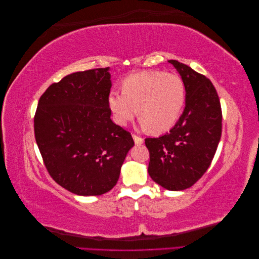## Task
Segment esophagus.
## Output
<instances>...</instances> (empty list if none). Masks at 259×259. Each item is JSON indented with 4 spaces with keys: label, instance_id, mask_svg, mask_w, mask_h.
<instances>
[{
    "label": "esophagus",
    "instance_id": "1",
    "mask_svg": "<svg viewBox=\"0 0 259 259\" xmlns=\"http://www.w3.org/2000/svg\"><path fill=\"white\" fill-rule=\"evenodd\" d=\"M133 139H134V142L136 145H143L144 144V138L139 137L137 135H133Z\"/></svg>",
    "mask_w": 259,
    "mask_h": 259
}]
</instances>
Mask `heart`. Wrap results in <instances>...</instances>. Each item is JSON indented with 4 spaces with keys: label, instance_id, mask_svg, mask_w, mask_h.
<instances>
[{
    "label": "heart",
    "instance_id": "1",
    "mask_svg": "<svg viewBox=\"0 0 259 259\" xmlns=\"http://www.w3.org/2000/svg\"><path fill=\"white\" fill-rule=\"evenodd\" d=\"M185 84L175 73L156 70L132 74L122 85V94L111 92L108 105L116 124L125 126L142 117V126L154 133L171 128L183 112Z\"/></svg>",
    "mask_w": 259,
    "mask_h": 259
}]
</instances>
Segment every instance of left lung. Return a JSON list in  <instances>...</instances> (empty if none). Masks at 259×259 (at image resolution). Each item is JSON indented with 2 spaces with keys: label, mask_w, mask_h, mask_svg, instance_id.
Listing matches in <instances>:
<instances>
[{
  "label": "left lung",
  "mask_w": 259,
  "mask_h": 259,
  "mask_svg": "<svg viewBox=\"0 0 259 259\" xmlns=\"http://www.w3.org/2000/svg\"><path fill=\"white\" fill-rule=\"evenodd\" d=\"M183 79L186 107L165 135L146 138L150 153L148 173L161 187L179 191L190 188L205 173L222 136V108L206 76L177 60H168Z\"/></svg>",
  "instance_id": "left-lung-1"
}]
</instances>
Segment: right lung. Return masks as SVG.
Listing matches in <instances>:
<instances>
[{
	"mask_svg": "<svg viewBox=\"0 0 259 259\" xmlns=\"http://www.w3.org/2000/svg\"><path fill=\"white\" fill-rule=\"evenodd\" d=\"M108 68L74 72L38 100L34 135L52 178L77 195H100L116 185L134 146L131 133L110 119Z\"/></svg>",
	"mask_w": 259,
	"mask_h": 259,
	"instance_id": "obj_1",
	"label": "right lung"
}]
</instances>
